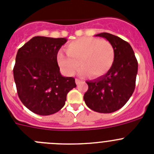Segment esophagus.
Instances as JSON below:
<instances>
[{"label": "esophagus", "mask_w": 154, "mask_h": 154, "mask_svg": "<svg viewBox=\"0 0 154 154\" xmlns=\"http://www.w3.org/2000/svg\"><path fill=\"white\" fill-rule=\"evenodd\" d=\"M80 82H81V80L79 79H75V83H76V85H79V84Z\"/></svg>", "instance_id": "1"}]
</instances>
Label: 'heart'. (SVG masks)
Masks as SVG:
<instances>
[{"mask_svg": "<svg viewBox=\"0 0 154 154\" xmlns=\"http://www.w3.org/2000/svg\"><path fill=\"white\" fill-rule=\"evenodd\" d=\"M65 55L59 51L58 62L65 74L72 75L81 65V72L92 77L106 74L115 60V50L107 40L92 37H84L70 42L66 48Z\"/></svg>", "mask_w": 154, "mask_h": 154, "instance_id": "obj_1", "label": "heart"}]
</instances>
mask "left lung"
<instances>
[{
    "label": "left lung",
    "instance_id": "left-lung-1",
    "mask_svg": "<svg viewBox=\"0 0 154 154\" xmlns=\"http://www.w3.org/2000/svg\"><path fill=\"white\" fill-rule=\"evenodd\" d=\"M96 36L105 38L112 45L115 60L106 74L86 82L89 89L83 99L87 106L95 112L110 113L122 108L134 92L138 62L127 42L106 32Z\"/></svg>",
    "mask_w": 154,
    "mask_h": 154
}]
</instances>
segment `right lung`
Instances as JSON below:
<instances>
[{"instance_id": "right-lung-1", "label": "right lung", "mask_w": 154, "mask_h": 154, "mask_svg": "<svg viewBox=\"0 0 154 154\" xmlns=\"http://www.w3.org/2000/svg\"><path fill=\"white\" fill-rule=\"evenodd\" d=\"M67 39L35 36L20 48L13 69L17 95L31 112L48 116L65 105L68 92L75 88L73 77L61 75L57 55Z\"/></svg>"}]
</instances>
